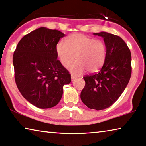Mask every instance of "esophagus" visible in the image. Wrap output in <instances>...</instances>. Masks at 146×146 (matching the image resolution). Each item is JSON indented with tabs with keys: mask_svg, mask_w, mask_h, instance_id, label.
I'll list each match as a JSON object with an SVG mask.
<instances>
[{
	"mask_svg": "<svg viewBox=\"0 0 146 146\" xmlns=\"http://www.w3.org/2000/svg\"><path fill=\"white\" fill-rule=\"evenodd\" d=\"M71 80H72V81H73L74 80H75L76 78H77V77H75V76H73V75H71Z\"/></svg>",
	"mask_w": 146,
	"mask_h": 146,
	"instance_id": "34e87169",
	"label": "esophagus"
}]
</instances>
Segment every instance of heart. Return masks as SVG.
<instances>
[{"label": "heart", "instance_id": "b5f03b06", "mask_svg": "<svg viewBox=\"0 0 146 146\" xmlns=\"http://www.w3.org/2000/svg\"><path fill=\"white\" fill-rule=\"evenodd\" d=\"M56 53L62 66H69L68 69L75 75H81L86 71L95 73L105 63L106 47L103 41L90 38L80 33L73 34L66 39V42L60 40L56 43Z\"/></svg>", "mask_w": 146, "mask_h": 146}]
</instances>
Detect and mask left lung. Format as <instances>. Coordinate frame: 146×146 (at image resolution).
<instances>
[{
  "mask_svg": "<svg viewBox=\"0 0 146 146\" xmlns=\"http://www.w3.org/2000/svg\"><path fill=\"white\" fill-rule=\"evenodd\" d=\"M103 38L106 58L98 73L84 76L85 86L80 99L88 107L96 110L110 107L125 89L131 75V54L125 42L106 32L94 33Z\"/></svg>",
  "mask_w": 146,
  "mask_h": 146,
  "instance_id": "8db88e82",
  "label": "left lung"
}]
</instances>
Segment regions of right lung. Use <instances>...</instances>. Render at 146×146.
I'll return each mask as SVG.
<instances>
[{
  "instance_id": "obj_1",
  "label": "right lung",
  "mask_w": 146,
  "mask_h": 146,
  "mask_svg": "<svg viewBox=\"0 0 146 146\" xmlns=\"http://www.w3.org/2000/svg\"><path fill=\"white\" fill-rule=\"evenodd\" d=\"M65 34L40 27L25 35L13 53L15 80L22 96L40 108L56 106L63 86L71 81L69 71L57 60L56 43Z\"/></svg>"
}]
</instances>
